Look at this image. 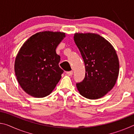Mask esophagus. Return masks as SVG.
Instances as JSON below:
<instances>
[{
  "mask_svg": "<svg viewBox=\"0 0 134 134\" xmlns=\"http://www.w3.org/2000/svg\"><path fill=\"white\" fill-rule=\"evenodd\" d=\"M72 73H73V71H72L66 72V74H67L68 76H71V75H72Z\"/></svg>",
  "mask_w": 134,
  "mask_h": 134,
  "instance_id": "34e87169",
  "label": "esophagus"
}]
</instances>
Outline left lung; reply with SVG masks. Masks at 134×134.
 I'll list each match as a JSON object with an SVG mask.
<instances>
[{
	"mask_svg": "<svg viewBox=\"0 0 134 134\" xmlns=\"http://www.w3.org/2000/svg\"><path fill=\"white\" fill-rule=\"evenodd\" d=\"M74 40L85 64L83 81L76 84L81 96L97 99L110 92L119 75V63L116 50L105 38L94 33H75Z\"/></svg>",
	"mask_w": 134,
	"mask_h": 134,
	"instance_id": "obj_1",
	"label": "left lung"
}]
</instances>
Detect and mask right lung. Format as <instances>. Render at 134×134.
<instances>
[{
  "label": "right lung",
  "instance_id": "add662e5",
  "mask_svg": "<svg viewBox=\"0 0 134 134\" xmlns=\"http://www.w3.org/2000/svg\"><path fill=\"white\" fill-rule=\"evenodd\" d=\"M65 37L62 32L42 31L32 35L19 49L15 58L18 82L27 94L41 98L51 94L62 78L58 44Z\"/></svg>",
  "mask_w": 134,
  "mask_h": 134
}]
</instances>
